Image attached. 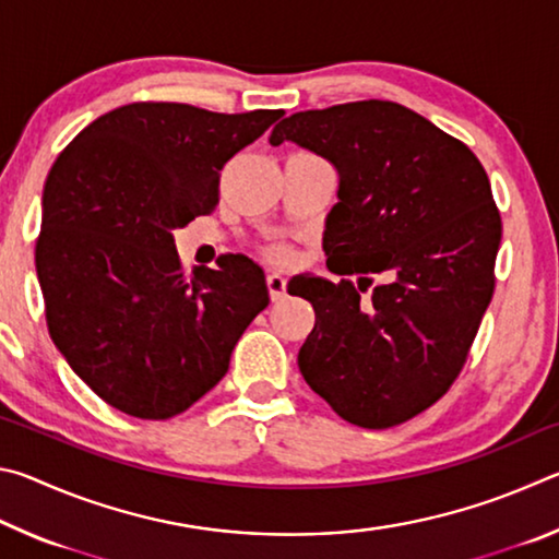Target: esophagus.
<instances>
[{"label":"esophagus","instance_id":"1","mask_svg":"<svg viewBox=\"0 0 559 559\" xmlns=\"http://www.w3.org/2000/svg\"><path fill=\"white\" fill-rule=\"evenodd\" d=\"M266 286H269V296L273 302H278L286 298V278L283 276H276V273H271V276L266 278Z\"/></svg>","mask_w":559,"mask_h":559}]
</instances>
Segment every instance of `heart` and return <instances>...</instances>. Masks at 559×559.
<instances>
[{
  "mask_svg": "<svg viewBox=\"0 0 559 559\" xmlns=\"http://www.w3.org/2000/svg\"><path fill=\"white\" fill-rule=\"evenodd\" d=\"M269 257H271V261H276V263H288L290 251L286 249V246H273V249H269Z\"/></svg>",
  "mask_w": 559,
  "mask_h": 559,
  "instance_id": "b5f03b06",
  "label": "heart"
}]
</instances>
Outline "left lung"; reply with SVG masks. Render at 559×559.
Returning a JSON list of instances; mask_svg holds the SVG:
<instances>
[{
    "label": "left lung",
    "instance_id": "left-lung-1",
    "mask_svg": "<svg viewBox=\"0 0 559 559\" xmlns=\"http://www.w3.org/2000/svg\"><path fill=\"white\" fill-rule=\"evenodd\" d=\"M286 140L335 167L323 249L330 271L357 276L288 283L316 310L300 374L345 421L394 427L456 380L493 298L500 214L488 175L461 140L392 100L293 112L269 143ZM372 275L385 283L362 299Z\"/></svg>",
    "mask_w": 559,
    "mask_h": 559
}]
</instances>
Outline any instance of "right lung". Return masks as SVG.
<instances>
[{
	"instance_id": "obj_1",
	"label": "right lung",
	"mask_w": 559,
	"mask_h": 559,
	"mask_svg": "<svg viewBox=\"0 0 559 559\" xmlns=\"http://www.w3.org/2000/svg\"><path fill=\"white\" fill-rule=\"evenodd\" d=\"M283 110L130 103L83 128L44 185L36 276L53 345L103 402L169 419L222 382L269 306L236 257L185 276L175 231L219 202V173Z\"/></svg>"
}]
</instances>
